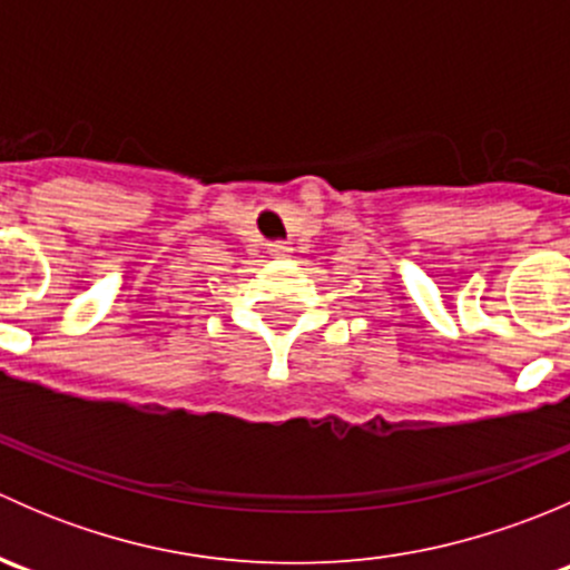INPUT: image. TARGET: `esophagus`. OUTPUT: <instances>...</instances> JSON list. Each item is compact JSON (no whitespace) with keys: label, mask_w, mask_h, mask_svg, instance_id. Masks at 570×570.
Here are the masks:
<instances>
[{"label":"esophagus","mask_w":570,"mask_h":570,"mask_svg":"<svg viewBox=\"0 0 570 570\" xmlns=\"http://www.w3.org/2000/svg\"><path fill=\"white\" fill-rule=\"evenodd\" d=\"M292 253V248L286 243H273L269 245V256H275V258H286Z\"/></svg>","instance_id":"esophagus-1"}]
</instances>
